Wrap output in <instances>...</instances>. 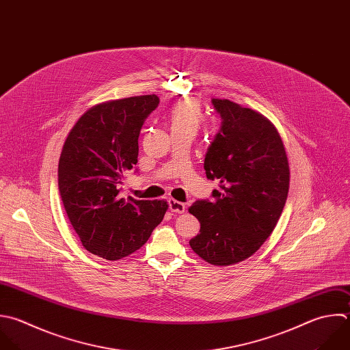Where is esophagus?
<instances>
[{
    "instance_id": "34e87169",
    "label": "esophagus",
    "mask_w": 350,
    "mask_h": 350,
    "mask_svg": "<svg viewBox=\"0 0 350 350\" xmlns=\"http://www.w3.org/2000/svg\"><path fill=\"white\" fill-rule=\"evenodd\" d=\"M168 205H170V211L171 212H175V213H183L185 209H186V205L180 201H176L174 198H170L168 200Z\"/></svg>"
}]
</instances>
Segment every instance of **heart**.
Wrapping results in <instances>:
<instances>
[{"label": "heart", "mask_w": 350, "mask_h": 350, "mask_svg": "<svg viewBox=\"0 0 350 350\" xmlns=\"http://www.w3.org/2000/svg\"><path fill=\"white\" fill-rule=\"evenodd\" d=\"M204 120L201 105L196 100H185L176 104L170 113L171 131H186L197 134Z\"/></svg>", "instance_id": "obj_1"}]
</instances>
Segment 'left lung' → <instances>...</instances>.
<instances>
[{"instance_id": "obj_1", "label": "left lung", "mask_w": 350, "mask_h": 350, "mask_svg": "<svg viewBox=\"0 0 350 350\" xmlns=\"http://www.w3.org/2000/svg\"><path fill=\"white\" fill-rule=\"evenodd\" d=\"M221 127L208 148L204 170L216 179L213 201L198 200L189 212L200 224L191 249L212 265H232L256 253L273 231L286 204L288 161L275 126L261 113L213 98Z\"/></svg>"}]
</instances>
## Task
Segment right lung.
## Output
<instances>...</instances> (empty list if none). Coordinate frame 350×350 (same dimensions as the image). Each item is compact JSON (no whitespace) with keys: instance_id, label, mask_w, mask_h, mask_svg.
<instances>
[{"instance_id":"1","label":"right lung","mask_w":350,"mask_h":350,"mask_svg":"<svg viewBox=\"0 0 350 350\" xmlns=\"http://www.w3.org/2000/svg\"><path fill=\"white\" fill-rule=\"evenodd\" d=\"M156 94L97 104L71 129L59 161V191L68 219L90 253L119 260L138 250L161 223L164 200L120 194L138 163V137L157 108Z\"/></svg>"}]
</instances>
